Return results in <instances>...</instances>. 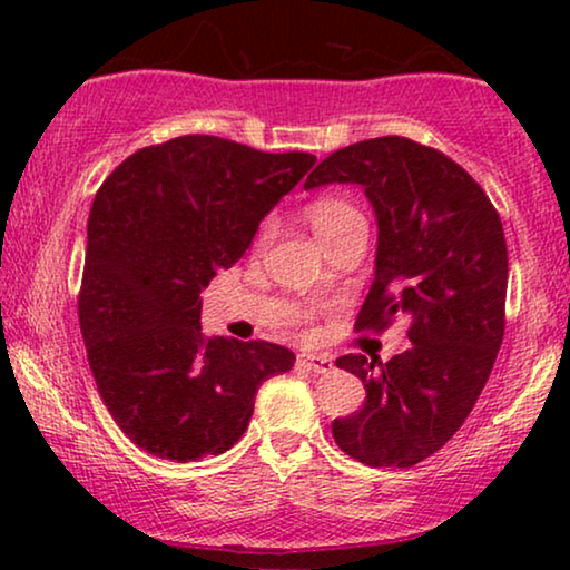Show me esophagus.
Segmentation results:
<instances>
[{"label": "esophagus", "instance_id": "esophagus-1", "mask_svg": "<svg viewBox=\"0 0 570 570\" xmlns=\"http://www.w3.org/2000/svg\"><path fill=\"white\" fill-rule=\"evenodd\" d=\"M298 365L311 373H332L334 363L326 355H316V353H301L298 355Z\"/></svg>", "mask_w": 570, "mask_h": 570}]
</instances>
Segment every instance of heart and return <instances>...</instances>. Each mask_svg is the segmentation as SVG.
Here are the masks:
<instances>
[{"mask_svg":"<svg viewBox=\"0 0 570 570\" xmlns=\"http://www.w3.org/2000/svg\"><path fill=\"white\" fill-rule=\"evenodd\" d=\"M308 220H311V228L316 230V236L322 238L324 246L334 238L345 236V233H350V230L368 228L361 209H357L355 205H350V202H345V199L314 202L308 209ZM269 238H272V223H264L259 228V236H256V248L267 246Z\"/></svg>","mask_w":570,"mask_h":570,"instance_id":"b5f03b06","label":"heart"}]
</instances>
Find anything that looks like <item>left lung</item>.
<instances>
[{"mask_svg": "<svg viewBox=\"0 0 570 570\" xmlns=\"http://www.w3.org/2000/svg\"><path fill=\"white\" fill-rule=\"evenodd\" d=\"M361 184L379 223L373 285L357 330L410 318V350L389 363L342 355L363 407L332 423L337 446L368 466H412L470 415L503 342L509 252L488 194L462 166L407 137L332 153L306 189Z\"/></svg>", "mask_w": 570, "mask_h": 570, "instance_id": "1", "label": "left lung"}]
</instances>
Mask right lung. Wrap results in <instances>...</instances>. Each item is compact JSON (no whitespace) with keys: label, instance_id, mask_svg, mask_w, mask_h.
<instances>
[{"label":"right lung","instance_id":"1","mask_svg":"<svg viewBox=\"0 0 570 570\" xmlns=\"http://www.w3.org/2000/svg\"><path fill=\"white\" fill-rule=\"evenodd\" d=\"M314 163L186 135L129 155L98 189L80 330L100 400L147 454H223L246 433L264 381L293 368L283 345L205 337L199 293Z\"/></svg>","mask_w":570,"mask_h":570}]
</instances>
